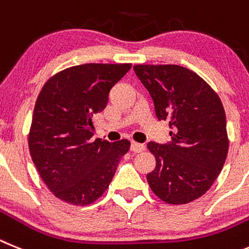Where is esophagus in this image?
Wrapping results in <instances>:
<instances>
[{
    "mask_svg": "<svg viewBox=\"0 0 249 249\" xmlns=\"http://www.w3.org/2000/svg\"><path fill=\"white\" fill-rule=\"evenodd\" d=\"M130 150L133 153H142V151L145 150V145L144 144H140V142H133L130 145Z\"/></svg>",
    "mask_w": 249,
    "mask_h": 249,
    "instance_id": "34e87169",
    "label": "esophagus"
}]
</instances>
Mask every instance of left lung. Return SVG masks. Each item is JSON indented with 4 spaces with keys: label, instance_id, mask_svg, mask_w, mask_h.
Wrapping results in <instances>:
<instances>
[{
    "label": "left lung",
    "instance_id": "obj_1",
    "mask_svg": "<svg viewBox=\"0 0 249 249\" xmlns=\"http://www.w3.org/2000/svg\"><path fill=\"white\" fill-rule=\"evenodd\" d=\"M134 71L168 120L170 142H148L157 166L149 187L169 204H185L212 187L228 153L226 112L218 95L200 76L179 65H137Z\"/></svg>",
    "mask_w": 249,
    "mask_h": 249
}]
</instances>
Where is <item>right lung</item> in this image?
I'll list each match as a JSON object with an SVG mask.
<instances>
[{"label": "right lung", "instance_id": "obj_1", "mask_svg": "<svg viewBox=\"0 0 249 249\" xmlns=\"http://www.w3.org/2000/svg\"><path fill=\"white\" fill-rule=\"evenodd\" d=\"M130 68V64L72 66L56 73L41 90L30 129V154L59 199L88 205L109 188L130 142L92 140L91 118L107 107L110 90Z\"/></svg>", "mask_w": 249, "mask_h": 249}]
</instances>
